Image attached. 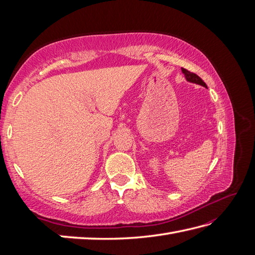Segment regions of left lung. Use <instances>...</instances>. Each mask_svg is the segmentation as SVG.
<instances>
[{
    "label": "left lung",
    "instance_id": "left-lung-1",
    "mask_svg": "<svg viewBox=\"0 0 255 255\" xmlns=\"http://www.w3.org/2000/svg\"><path fill=\"white\" fill-rule=\"evenodd\" d=\"M182 72L184 73V75H185V78L187 81H189V82H193V83H196V84H199V85H203L205 86V88H207V85H206V83L204 82V81L200 79L197 74H195L191 71H188V70L182 68Z\"/></svg>",
    "mask_w": 255,
    "mask_h": 255
}]
</instances>
